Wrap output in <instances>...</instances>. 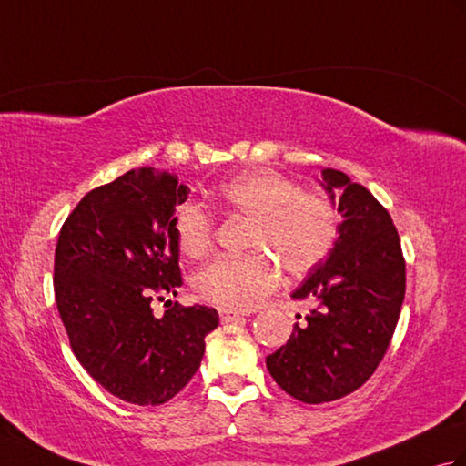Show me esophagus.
Segmentation results:
<instances>
[{
  "instance_id": "obj_1",
  "label": "esophagus",
  "mask_w": 466,
  "mask_h": 466,
  "mask_svg": "<svg viewBox=\"0 0 466 466\" xmlns=\"http://www.w3.org/2000/svg\"><path fill=\"white\" fill-rule=\"evenodd\" d=\"M218 314H220V320H222L224 324L234 322V320H240L242 316H244V312L234 310V309H220V310H218Z\"/></svg>"
}]
</instances>
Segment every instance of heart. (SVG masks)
Masks as SVG:
<instances>
[{
	"label": "heart",
	"mask_w": 466,
	"mask_h": 466,
	"mask_svg": "<svg viewBox=\"0 0 466 466\" xmlns=\"http://www.w3.org/2000/svg\"><path fill=\"white\" fill-rule=\"evenodd\" d=\"M216 200L230 214L252 218L242 256H218L194 276L202 299L226 309L250 310L279 284V268L296 279L316 268L339 238V214L322 196L274 170H248L226 180ZM177 246L200 258L212 246V218L200 204L186 202L174 218Z\"/></svg>",
	"instance_id": "b5f03b06"
}]
</instances>
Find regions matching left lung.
<instances>
[{
  "label": "left lung",
  "instance_id": "1",
  "mask_svg": "<svg viewBox=\"0 0 466 466\" xmlns=\"http://www.w3.org/2000/svg\"><path fill=\"white\" fill-rule=\"evenodd\" d=\"M320 186L342 216L339 238L292 292L316 306L294 324L290 340L266 356L276 384L306 404L342 399L370 379L397 329L407 289L390 214L344 172L324 167Z\"/></svg>",
  "mask_w": 466,
  "mask_h": 466
}]
</instances>
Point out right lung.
<instances>
[{
	"label": "right lung",
	"mask_w": 466,
	"mask_h": 466,
	"mask_svg": "<svg viewBox=\"0 0 466 466\" xmlns=\"http://www.w3.org/2000/svg\"><path fill=\"white\" fill-rule=\"evenodd\" d=\"M187 194L176 174L130 170L82 198L56 246V304L76 359L140 407L164 404L190 382L220 322L208 306L174 304L160 319L150 306L182 286L174 218Z\"/></svg>",
	"instance_id": "right-lung-1"
}]
</instances>
